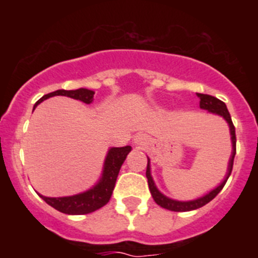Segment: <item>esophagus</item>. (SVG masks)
<instances>
[{
	"label": "esophagus",
	"instance_id": "34e87169",
	"mask_svg": "<svg viewBox=\"0 0 258 258\" xmlns=\"http://www.w3.org/2000/svg\"><path fill=\"white\" fill-rule=\"evenodd\" d=\"M134 142H136L137 145H143V143H145V137L137 136L136 138H134Z\"/></svg>",
	"mask_w": 258,
	"mask_h": 258
}]
</instances>
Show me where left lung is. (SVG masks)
<instances>
[{"label":"left lung","mask_w":258,"mask_h":258,"mask_svg":"<svg viewBox=\"0 0 258 258\" xmlns=\"http://www.w3.org/2000/svg\"><path fill=\"white\" fill-rule=\"evenodd\" d=\"M198 97L200 98V108L207 109V111H209V112H213L216 113V115L222 116V117L229 122L230 133H231V141H232V154H231V157H230L229 172H227L226 178L223 179L222 183H221L217 188H214L213 191L207 194L206 197L199 198V199L197 200H191V202H177V200H172L169 199V198L164 197L163 194L157 190L154 181H152L151 172H150V160H149V163H147V170H146V177H147L149 188L150 191H151L152 198H154L155 203H156L157 206H160L161 208L169 209V211H173V212H188V211H194V209L202 208L203 206L208 204L211 200H213L214 198L217 197L218 194H220V191L223 188V186H225V183L227 182V179H229L230 174H231L232 165H234V157H235V154H236L235 126H234V124H232L231 116H230V112L227 111L226 104L223 103L222 101H220V99H217L216 97H212V95H208V94H199V93H198Z\"/></svg>","instance_id":"left-lung-1"}]
</instances>
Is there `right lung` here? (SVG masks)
Instances as JSON below:
<instances>
[{
	"mask_svg": "<svg viewBox=\"0 0 258 258\" xmlns=\"http://www.w3.org/2000/svg\"><path fill=\"white\" fill-rule=\"evenodd\" d=\"M54 95H64V97L79 99V101L89 104L93 102L94 92L84 88L77 89V90H56V92L49 93V94L44 95L41 99H38L36 102L35 107L42 101L47 99V98L54 97ZM35 107H33V109H35ZM131 146L112 147L109 150L108 154H107L106 161H104V169L101 181L98 184H95L92 190L79 194V195H74V197L46 198L42 197V195H40V197L52 208H55L56 211L66 214H88L102 208L111 199L120 168H121L122 163L126 159V155L131 152Z\"/></svg>",
	"mask_w": 258,
	"mask_h": 258,
	"instance_id": "right-lung-1",
	"label": "right lung"
}]
</instances>
